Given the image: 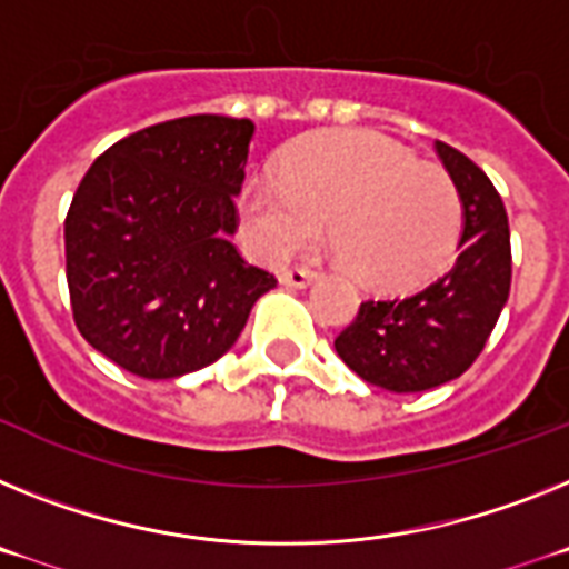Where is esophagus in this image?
<instances>
[{
	"label": "esophagus",
	"mask_w": 569,
	"mask_h": 569,
	"mask_svg": "<svg viewBox=\"0 0 569 569\" xmlns=\"http://www.w3.org/2000/svg\"><path fill=\"white\" fill-rule=\"evenodd\" d=\"M315 280H318V271L303 269V266H295V269L280 271V283L289 286V289H306V286L315 283Z\"/></svg>",
	"instance_id": "1"
}]
</instances>
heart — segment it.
<instances>
[{"instance_id": "b5f03b06", "label": "heart", "mask_w": 569, "mask_h": 569, "mask_svg": "<svg viewBox=\"0 0 569 569\" xmlns=\"http://www.w3.org/2000/svg\"><path fill=\"white\" fill-rule=\"evenodd\" d=\"M240 217L269 260L329 246L360 283L403 289L441 269L458 243L463 206L441 168L375 131H318L286 151L280 174L246 182Z\"/></svg>"}]
</instances>
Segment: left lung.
<instances>
[{
	"label": "left lung",
	"mask_w": 569,
	"mask_h": 569,
	"mask_svg": "<svg viewBox=\"0 0 569 569\" xmlns=\"http://www.w3.org/2000/svg\"><path fill=\"white\" fill-rule=\"evenodd\" d=\"M463 206L456 263L409 298L367 300L335 338L355 375L389 392H427L472 367L510 298V223L476 162L435 142Z\"/></svg>",
	"instance_id": "obj_1"
}]
</instances>
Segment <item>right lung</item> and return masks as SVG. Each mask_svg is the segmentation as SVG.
<instances>
[{
	"instance_id": "add662e5",
	"label": "right lung",
	"mask_w": 569,
	"mask_h": 569,
	"mask_svg": "<svg viewBox=\"0 0 569 569\" xmlns=\"http://www.w3.org/2000/svg\"><path fill=\"white\" fill-rule=\"evenodd\" d=\"M254 122L194 113L113 142L66 217L82 338L137 378L197 372L229 352L278 286L231 243Z\"/></svg>"
}]
</instances>
